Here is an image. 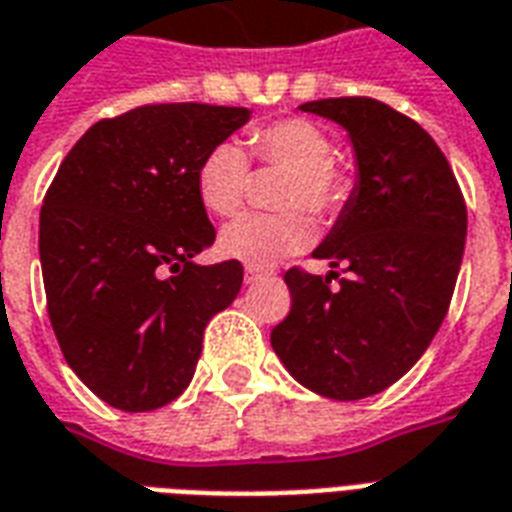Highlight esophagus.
<instances>
[{
    "label": "esophagus",
    "mask_w": 512,
    "mask_h": 512,
    "mask_svg": "<svg viewBox=\"0 0 512 512\" xmlns=\"http://www.w3.org/2000/svg\"><path fill=\"white\" fill-rule=\"evenodd\" d=\"M266 276H268V271H263V268H246L244 282H246V285H255V282L266 279Z\"/></svg>",
    "instance_id": "1"
}]
</instances>
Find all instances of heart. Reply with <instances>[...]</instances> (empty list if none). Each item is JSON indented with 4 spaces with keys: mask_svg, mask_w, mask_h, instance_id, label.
I'll use <instances>...</instances> for the list:
<instances>
[{
    "mask_svg": "<svg viewBox=\"0 0 512 512\" xmlns=\"http://www.w3.org/2000/svg\"><path fill=\"white\" fill-rule=\"evenodd\" d=\"M249 154L263 165L287 168L282 206H306L314 214H336L350 198V179L331 162V135L309 119H279L255 127L246 138ZM200 203L217 214L233 217L244 206L249 189V160L236 140H222L200 162ZM314 238L312 217L304 208L279 214H244L222 230L219 252L249 268H268L309 246Z\"/></svg>",
    "mask_w": 512,
    "mask_h": 512,
    "instance_id": "heart-1",
    "label": "heart"
}]
</instances>
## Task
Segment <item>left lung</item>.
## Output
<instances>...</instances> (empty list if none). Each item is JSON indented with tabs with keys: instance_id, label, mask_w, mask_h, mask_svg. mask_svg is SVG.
Here are the masks:
<instances>
[{
	"instance_id": "1",
	"label": "left lung",
	"mask_w": 512,
	"mask_h": 512,
	"mask_svg": "<svg viewBox=\"0 0 512 512\" xmlns=\"http://www.w3.org/2000/svg\"><path fill=\"white\" fill-rule=\"evenodd\" d=\"M342 124L358 179L314 257L347 271L290 268V314L271 347L309 391L355 401L410 372L448 314L467 241V206L445 154L410 116L372 97L304 102Z\"/></svg>"
}]
</instances>
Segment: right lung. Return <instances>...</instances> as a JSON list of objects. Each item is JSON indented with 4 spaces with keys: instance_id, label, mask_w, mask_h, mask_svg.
Returning <instances> with one entry per match:
<instances>
[{
    "instance_id": "1",
    "label": "right lung",
    "mask_w": 512,
    "mask_h": 512,
    "mask_svg": "<svg viewBox=\"0 0 512 512\" xmlns=\"http://www.w3.org/2000/svg\"><path fill=\"white\" fill-rule=\"evenodd\" d=\"M249 108L162 102L86 130L40 211L48 317L83 385L124 412L165 407L195 374L208 320L244 266H198L217 230L198 198L208 151Z\"/></svg>"
}]
</instances>
